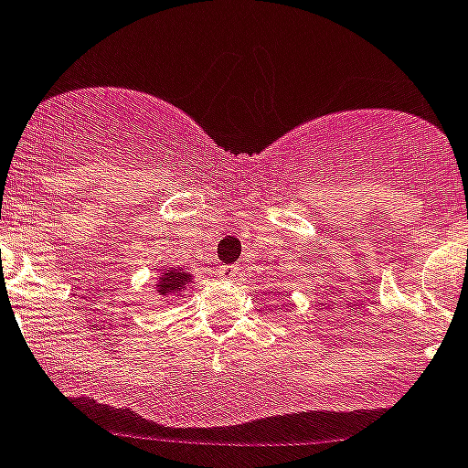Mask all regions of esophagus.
Here are the masks:
<instances>
[{
  "mask_svg": "<svg viewBox=\"0 0 468 468\" xmlns=\"http://www.w3.org/2000/svg\"><path fill=\"white\" fill-rule=\"evenodd\" d=\"M239 275H242V271H239L238 266H221V268H218V278L229 280V282L238 280Z\"/></svg>",
  "mask_w": 468,
  "mask_h": 468,
  "instance_id": "34e87169",
  "label": "esophagus"
}]
</instances>
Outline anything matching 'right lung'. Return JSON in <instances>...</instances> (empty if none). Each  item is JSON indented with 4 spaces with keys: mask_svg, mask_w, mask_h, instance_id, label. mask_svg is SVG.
<instances>
[{
    "mask_svg": "<svg viewBox=\"0 0 468 468\" xmlns=\"http://www.w3.org/2000/svg\"><path fill=\"white\" fill-rule=\"evenodd\" d=\"M188 282H190V275L181 273V271H165L162 280L157 282V292H160L162 296L178 294V292L184 290Z\"/></svg>",
    "mask_w": 468,
    "mask_h": 468,
    "instance_id": "add662e5",
    "label": "right lung"
}]
</instances>
